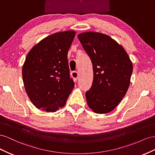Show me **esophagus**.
<instances>
[{"label": "esophagus", "mask_w": 155, "mask_h": 155, "mask_svg": "<svg viewBox=\"0 0 155 155\" xmlns=\"http://www.w3.org/2000/svg\"><path fill=\"white\" fill-rule=\"evenodd\" d=\"M71 77L73 78V81L74 82H76L78 79V73L77 71H72L71 73Z\"/></svg>", "instance_id": "1"}]
</instances>
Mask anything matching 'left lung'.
<instances>
[{"label":"left lung","instance_id":"left-lung-1","mask_svg":"<svg viewBox=\"0 0 155 155\" xmlns=\"http://www.w3.org/2000/svg\"><path fill=\"white\" fill-rule=\"evenodd\" d=\"M78 38L94 70L91 87L86 92L87 104L95 113H108L126 94L132 64L123 47L107 35L87 32L78 34Z\"/></svg>","mask_w":155,"mask_h":155}]
</instances>
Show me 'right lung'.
Masks as SVG:
<instances>
[{
  "instance_id": "obj_1",
  "label": "right lung",
  "mask_w": 155,
  "mask_h": 155,
  "mask_svg": "<svg viewBox=\"0 0 155 155\" xmlns=\"http://www.w3.org/2000/svg\"><path fill=\"white\" fill-rule=\"evenodd\" d=\"M74 31L53 34L30 51L22 69L26 94L34 105L47 112L65 106L74 87L68 52Z\"/></svg>"
}]
</instances>
